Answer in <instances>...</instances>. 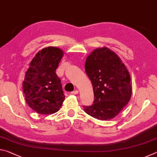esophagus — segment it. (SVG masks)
Here are the masks:
<instances>
[{"instance_id":"esophagus-1","label":"esophagus","mask_w":157,"mask_h":157,"mask_svg":"<svg viewBox=\"0 0 157 157\" xmlns=\"http://www.w3.org/2000/svg\"><path fill=\"white\" fill-rule=\"evenodd\" d=\"M79 91H78V90H75V91H73L71 92V94H73V95H76V94H78Z\"/></svg>"}]
</instances>
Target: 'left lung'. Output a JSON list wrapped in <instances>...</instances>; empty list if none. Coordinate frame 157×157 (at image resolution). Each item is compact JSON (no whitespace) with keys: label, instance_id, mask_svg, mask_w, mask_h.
Instances as JSON below:
<instances>
[{"label":"left lung","instance_id":"left-lung-1","mask_svg":"<svg viewBox=\"0 0 157 157\" xmlns=\"http://www.w3.org/2000/svg\"><path fill=\"white\" fill-rule=\"evenodd\" d=\"M85 71L92 82L94 102L84 107V111L101 121L115 118L132 96L131 78L125 65L118 55L102 47L87 57Z\"/></svg>","mask_w":157,"mask_h":157}]
</instances>
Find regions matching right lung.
<instances>
[{"instance_id": "add662e5", "label": "right lung", "mask_w": 157, "mask_h": 157, "mask_svg": "<svg viewBox=\"0 0 157 157\" xmlns=\"http://www.w3.org/2000/svg\"><path fill=\"white\" fill-rule=\"evenodd\" d=\"M63 55L59 48L48 46L32 59L23 82V91L29 107L39 114H52L60 109L65 99L56 69Z\"/></svg>"}]
</instances>
